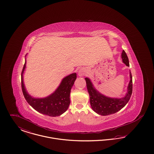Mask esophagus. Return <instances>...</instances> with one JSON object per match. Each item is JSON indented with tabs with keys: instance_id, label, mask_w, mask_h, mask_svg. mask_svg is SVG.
<instances>
[{
	"instance_id": "34e87169",
	"label": "esophagus",
	"mask_w": 154,
	"mask_h": 154,
	"mask_svg": "<svg viewBox=\"0 0 154 154\" xmlns=\"http://www.w3.org/2000/svg\"><path fill=\"white\" fill-rule=\"evenodd\" d=\"M86 74V71H85V70L84 69H83V68H81L80 69L79 71H78V74H79V76H83V75H84L85 74Z\"/></svg>"
}]
</instances>
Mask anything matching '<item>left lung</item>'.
<instances>
[{
	"label": "left lung",
	"mask_w": 154,
	"mask_h": 154,
	"mask_svg": "<svg viewBox=\"0 0 154 154\" xmlns=\"http://www.w3.org/2000/svg\"><path fill=\"white\" fill-rule=\"evenodd\" d=\"M121 58L123 63L126 66H129V59L124 50L121 54ZM130 81L127 88V93L121 98L111 97L103 95L99 92L94 85L91 80L85 78L87 87L89 95V100L92 109L97 114L106 116L114 114L121 110L129 102L132 93V76L131 70L129 71Z\"/></svg>",
	"instance_id": "left-lung-1"
}]
</instances>
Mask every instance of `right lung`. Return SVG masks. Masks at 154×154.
<instances>
[{
    "label": "right lung",
    "instance_id": "add662e5",
    "mask_svg": "<svg viewBox=\"0 0 154 154\" xmlns=\"http://www.w3.org/2000/svg\"><path fill=\"white\" fill-rule=\"evenodd\" d=\"M26 55L21 73L22 92L26 100L30 106L41 114L50 117L60 116L68 109L70 103V91L76 80L77 74L74 73L64 77L58 88L51 95L42 98L34 97L28 94L23 82V74L26 69Z\"/></svg>",
    "mask_w": 154,
    "mask_h": 154
}]
</instances>
